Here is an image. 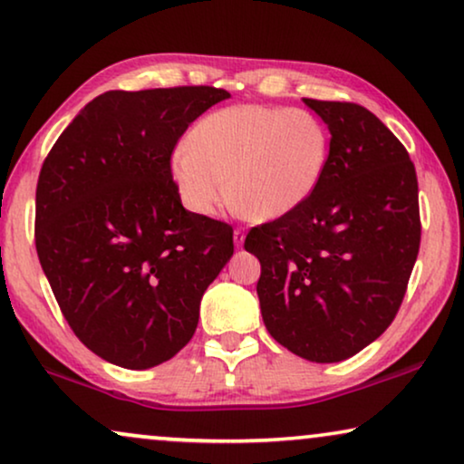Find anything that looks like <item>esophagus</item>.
Wrapping results in <instances>:
<instances>
[{
    "label": "esophagus",
    "instance_id": "1",
    "mask_svg": "<svg viewBox=\"0 0 464 464\" xmlns=\"http://www.w3.org/2000/svg\"><path fill=\"white\" fill-rule=\"evenodd\" d=\"M243 243H245V232L243 230H234V246H237V249H240V246H243Z\"/></svg>",
    "mask_w": 464,
    "mask_h": 464
}]
</instances>
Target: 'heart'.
<instances>
[{
    "label": "heart",
    "mask_w": 464,
    "mask_h": 464,
    "mask_svg": "<svg viewBox=\"0 0 464 464\" xmlns=\"http://www.w3.org/2000/svg\"><path fill=\"white\" fill-rule=\"evenodd\" d=\"M329 154L332 135L314 111L243 103L194 124L188 145L170 156V177L183 205L200 218H213L230 189L234 207L266 221L313 198Z\"/></svg>",
    "instance_id": "b5f03b06"
}]
</instances>
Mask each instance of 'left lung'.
I'll use <instances>...</instances> for the list:
<instances>
[{
  "label": "left lung",
  "instance_id": "left-lung-1",
  "mask_svg": "<svg viewBox=\"0 0 464 464\" xmlns=\"http://www.w3.org/2000/svg\"><path fill=\"white\" fill-rule=\"evenodd\" d=\"M332 135L306 205L246 234L262 264L264 325L314 363H338L395 319L420 246L418 179L399 139L365 107L304 99Z\"/></svg>",
  "mask_w": 464,
  "mask_h": 464
}]
</instances>
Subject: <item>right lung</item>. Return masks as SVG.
Here are the masks:
<instances>
[{"mask_svg": "<svg viewBox=\"0 0 464 464\" xmlns=\"http://www.w3.org/2000/svg\"><path fill=\"white\" fill-rule=\"evenodd\" d=\"M226 99L213 86L99 94L44 160L37 257L69 327L113 365L175 357L232 257V227L183 208L170 177L175 143Z\"/></svg>", "mask_w": 464, "mask_h": 464, "instance_id": "obj_1", "label": "right lung"}]
</instances>
